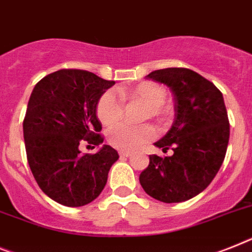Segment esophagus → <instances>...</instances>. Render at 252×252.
<instances>
[{
	"label": "esophagus",
	"instance_id": "1",
	"mask_svg": "<svg viewBox=\"0 0 252 252\" xmlns=\"http://www.w3.org/2000/svg\"><path fill=\"white\" fill-rule=\"evenodd\" d=\"M119 155L123 156V158H129V156L132 155V154H130V152H128V151H120Z\"/></svg>",
	"mask_w": 252,
	"mask_h": 252
}]
</instances>
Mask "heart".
<instances>
[{
    "label": "heart",
    "mask_w": 252,
    "mask_h": 252,
    "mask_svg": "<svg viewBox=\"0 0 252 252\" xmlns=\"http://www.w3.org/2000/svg\"><path fill=\"white\" fill-rule=\"evenodd\" d=\"M124 100L133 102H142L147 105L143 111V118H162L166 115L164 106L166 91L161 84L155 82H142L132 88L122 92ZM97 116L103 126H113L123 116L124 103L115 91L109 90L101 94L97 102ZM155 137V129L150 124L132 126L128 123H119L109 130L107 139L110 145L123 151H133L147 143Z\"/></svg>",
    "instance_id": "b5f03b06"
}]
</instances>
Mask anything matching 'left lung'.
I'll list each match as a JSON object with an SVG mask.
<instances>
[{
  "label": "left lung",
  "instance_id": "obj_1",
  "mask_svg": "<svg viewBox=\"0 0 252 252\" xmlns=\"http://www.w3.org/2000/svg\"><path fill=\"white\" fill-rule=\"evenodd\" d=\"M146 78L166 84L174 94L172 128L155 142L174 154L150 155L139 183L158 201H187L210 185L225 158L229 120L223 94L210 80L186 67L160 69Z\"/></svg>",
  "mask_w": 252,
  "mask_h": 252
}]
</instances>
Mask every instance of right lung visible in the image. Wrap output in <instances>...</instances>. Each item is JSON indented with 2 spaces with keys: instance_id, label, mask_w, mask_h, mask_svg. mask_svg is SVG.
<instances>
[{
  "instance_id": "add662e5",
  "label": "right lung",
  "mask_w": 252,
  "mask_h": 252,
  "mask_svg": "<svg viewBox=\"0 0 252 252\" xmlns=\"http://www.w3.org/2000/svg\"><path fill=\"white\" fill-rule=\"evenodd\" d=\"M114 84L91 71L61 69L33 88L23 122L27 158L39 188L59 204L78 208L94 201L119 158L109 145L96 154L79 150L83 142H103L96 107Z\"/></svg>"
}]
</instances>
